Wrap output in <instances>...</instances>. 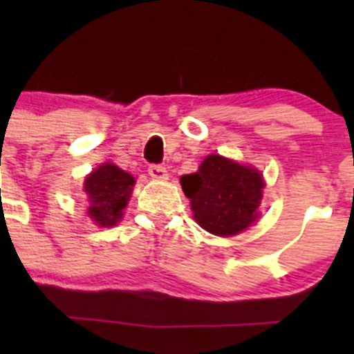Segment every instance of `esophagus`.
<instances>
[{
  "instance_id": "34e87169",
  "label": "esophagus",
  "mask_w": 354,
  "mask_h": 354,
  "mask_svg": "<svg viewBox=\"0 0 354 354\" xmlns=\"http://www.w3.org/2000/svg\"><path fill=\"white\" fill-rule=\"evenodd\" d=\"M149 174H151L154 180H167V169L162 166V164H152V166H149Z\"/></svg>"
}]
</instances>
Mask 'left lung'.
<instances>
[{
  "label": "left lung",
  "mask_w": 354,
  "mask_h": 354,
  "mask_svg": "<svg viewBox=\"0 0 354 354\" xmlns=\"http://www.w3.org/2000/svg\"><path fill=\"white\" fill-rule=\"evenodd\" d=\"M197 223L217 236H231L257 219L263 180L259 171L221 156H209L197 173L181 176Z\"/></svg>",
  "instance_id": "obj_1"
}]
</instances>
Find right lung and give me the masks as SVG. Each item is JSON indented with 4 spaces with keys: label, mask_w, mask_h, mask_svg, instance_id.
<instances>
[{
    "label": "right lung",
    "mask_w": 354,
    "mask_h": 354,
    "mask_svg": "<svg viewBox=\"0 0 354 354\" xmlns=\"http://www.w3.org/2000/svg\"><path fill=\"white\" fill-rule=\"evenodd\" d=\"M135 180L114 164H102L85 180L87 214L99 226H114L123 217Z\"/></svg>",
    "instance_id": "obj_1"
}]
</instances>
